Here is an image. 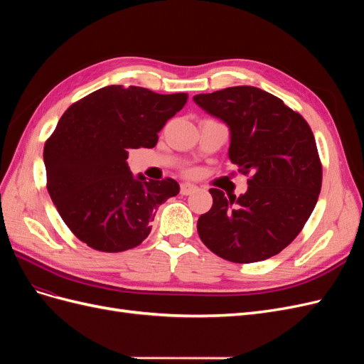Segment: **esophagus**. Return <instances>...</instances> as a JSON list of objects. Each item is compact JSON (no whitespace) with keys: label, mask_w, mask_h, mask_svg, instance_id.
Wrapping results in <instances>:
<instances>
[{"label":"esophagus","mask_w":364,"mask_h":364,"mask_svg":"<svg viewBox=\"0 0 364 364\" xmlns=\"http://www.w3.org/2000/svg\"><path fill=\"white\" fill-rule=\"evenodd\" d=\"M196 190H197V186H196V185H193V183L185 182V183H182V185H181V193H182L183 196H188V194L194 193Z\"/></svg>","instance_id":"obj_1"}]
</instances>
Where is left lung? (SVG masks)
<instances>
[{
    "label": "left lung",
    "mask_w": 364,
    "mask_h": 364,
    "mask_svg": "<svg viewBox=\"0 0 364 364\" xmlns=\"http://www.w3.org/2000/svg\"><path fill=\"white\" fill-rule=\"evenodd\" d=\"M193 100L229 127V159L250 173L247 191L226 197L211 188L213 208L197 222L205 246L220 258L247 264L287 247L317 203L322 164L302 115L255 86H232Z\"/></svg>",
    "instance_id": "left-lung-1"
}]
</instances>
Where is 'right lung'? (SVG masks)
<instances>
[{
    "label": "right lung",
    "mask_w": 364,
    "mask_h": 364,
    "mask_svg": "<svg viewBox=\"0 0 364 364\" xmlns=\"http://www.w3.org/2000/svg\"><path fill=\"white\" fill-rule=\"evenodd\" d=\"M186 98L111 85L65 111L43 147V164L51 200L83 243L100 252L139 246L159 205L179 194L174 179L134 176L126 159L130 149L156 146Z\"/></svg>",
    "instance_id": "right-lung-1"
}]
</instances>
